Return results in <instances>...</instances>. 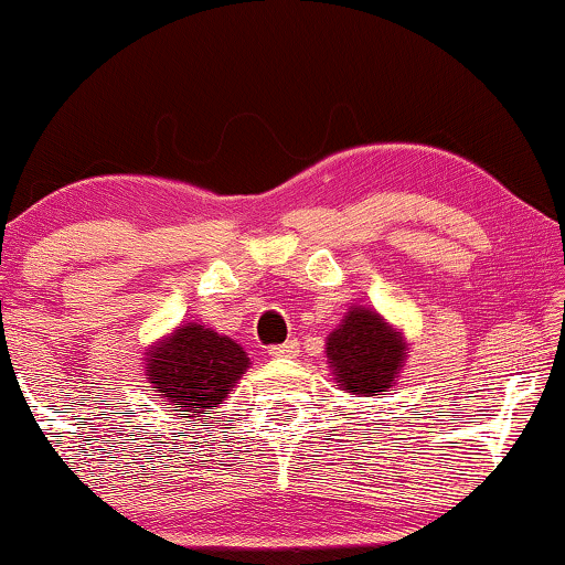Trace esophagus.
Here are the masks:
<instances>
[{
  "label": "esophagus",
  "mask_w": 565,
  "mask_h": 565,
  "mask_svg": "<svg viewBox=\"0 0 565 565\" xmlns=\"http://www.w3.org/2000/svg\"><path fill=\"white\" fill-rule=\"evenodd\" d=\"M298 342L296 339H290V342H285V344H275V347H269V358H275V360H280V358H296L298 354Z\"/></svg>",
  "instance_id": "esophagus-1"
}]
</instances>
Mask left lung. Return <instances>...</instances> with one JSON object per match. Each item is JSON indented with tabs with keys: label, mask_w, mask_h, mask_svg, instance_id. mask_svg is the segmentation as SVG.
I'll list each match as a JSON object with an SVG mask.
<instances>
[{
	"label": "left lung",
	"mask_w": 565,
	"mask_h": 565,
	"mask_svg": "<svg viewBox=\"0 0 565 565\" xmlns=\"http://www.w3.org/2000/svg\"><path fill=\"white\" fill-rule=\"evenodd\" d=\"M329 367L350 396H385L406 360V339L381 313L352 306L327 337Z\"/></svg>",
	"instance_id": "left-lung-1"
}]
</instances>
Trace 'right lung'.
Returning a JSON list of instances; mask_svg holds the SVG:
<instances>
[{
  "mask_svg": "<svg viewBox=\"0 0 565 565\" xmlns=\"http://www.w3.org/2000/svg\"><path fill=\"white\" fill-rule=\"evenodd\" d=\"M244 347L218 331L182 323L146 352V373L172 412L203 416L226 401L234 383L246 373Z\"/></svg>",
  "mask_w": 565,
  "mask_h": 565,
  "instance_id": "right-lung-1",
  "label": "right lung"
}]
</instances>
